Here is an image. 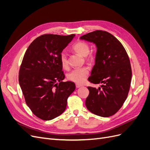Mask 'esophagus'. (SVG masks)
Returning <instances> with one entry per match:
<instances>
[{
	"label": "esophagus",
	"mask_w": 150,
	"mask_h": 150,
	"mask_svg": "<svg viewBox=\"0 0 150 150\" xmlns=\"http://www.w3.org/2000/svg\"><path fill=\"white\" fill-rule=\"evenodd\" d=\"M81 86H82V85H81V84H76V88H79L80 87H81Z\"/></svg>",
	"instance_id": "1"
}]
</instances>
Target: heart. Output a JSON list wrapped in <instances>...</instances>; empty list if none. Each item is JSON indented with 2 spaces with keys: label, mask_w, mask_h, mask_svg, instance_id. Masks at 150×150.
<instances>
[{
  "label": "heart",
  "mask_w": 150,
  "mask_h": 150,
  "mask_svg": "<svg viewBox=\"0 0 150 150\" xmlns=\"http://www.w3.org/2000/svg\"><path fill=\"white\" fill-rule=\"evenodd\" d=\"M74 51L79 55L86 57V60L89 64H92L94 61V56L92 54H89L90 47L88 43L84 41L76 42L72 47ZM60 62L63 69H67L69 67V62L65 52H62L60 56ZM89 70L88 67L76 68L67 74V79L76 84H82L86 81L89 74Z\"/></svg>",
  "instance_id": "1"
}]
</instances>
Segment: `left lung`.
<instances>
[{"mask_svg": "<svg viewBox=\"0 0 150 150\" xmlns=\"http://www.w3.org/2000/svg\"><path fill=\"white\" fill-rule=\"evenodd\" d=\"M80 39L96 45L95 64L88 81L101 84L97 89L88 87L86 106L94 115L111 116L122 107L129 93L132 72L128 55L119 40L106 31L95 30Z\"/></svg>", "mask_w": 150, "mask_h": 150, "instance_id": "1", "label": "left lung"}]
</instances>
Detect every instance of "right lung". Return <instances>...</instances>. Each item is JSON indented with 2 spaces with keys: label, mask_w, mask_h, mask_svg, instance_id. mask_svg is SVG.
Listing matches in <instances>:
<instances>
[{
  "label": "right lung",
  "mask_w": 150,
  "mask_h": 150,
  "mask_svg": "<svg viewBox=\"0 0 150 150\" xmlns=\"http://www.w3.org/2000/svg\"><path fill=\"white\" fill-rule=\"evenodd\" d=\"M74 36L42 35L25 51L19 70V84L27 105L40 119L51 120L61 115L68 97L75 90L73 82L62 81L65 76L60 62L62 51Z\"/></svg>",
  "instance_id": "obj_1"
}]
</instances>
